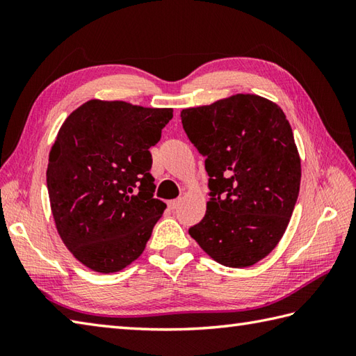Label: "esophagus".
Returning <instances> with one entry per match:
<instances>
[{
	"instance_id": "esophagus-1",
	"label": "esophagus",
	"mask_w": 356,
	"mask_h": 356,
	"mask_svg": "<svg viewBox=\"0 0 356 356\" xmlns=\"http://www.w3.org/2000/svg\"><path fill=\"white\" fill-rule=\"evenodd\" d=\"M177 207H179V200H177V199L168 202V208H170V209H176Z\"/></svg>"
}]
</instances>
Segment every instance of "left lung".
<instances>
[{
  "instance_id": "1",
  "label": "left lung",
  "mask_w": 356,
  "mask_h": 356,
  "mask_svg": "<svg viewBox=\"0 0 356 356\" xmlns=\"http://www.w3.org/2000/svg\"><path fill=\"white\" fill-rule=\"evenodd\" d=\"M180 118L205 157L211 191L190 236L223 266H252L278 245L298 199L301 163L289 120L257 95L185 108Z\"/></svg>"
}]
</instances>
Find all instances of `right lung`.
<instances>
[{
  "label": "right lung",
  "instance_id": "obj_1",
  "mask_svg": "<svg viewBox=\"0 0 356 356\" xmlns=\"http://www.w3.org/2000/svg\"><path fill=\"white\" fill-rule=\"evenodd\" d=\"M171 118L172 108L92 99L59 128L47 166L51 214L88 269L122 270L145 249L166 208L153 197L149 148Z\"/></svg>",
  "mask_w": 356,
  "mask_h": 356
}]
</instances>
